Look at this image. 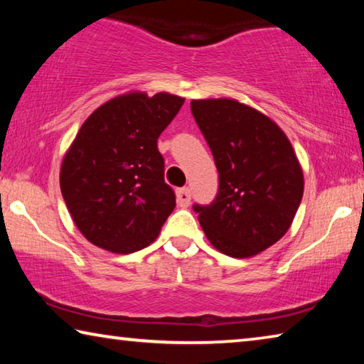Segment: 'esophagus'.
Returning a JSON list of instances; mask_svg holds the SVG:
<instances>
[{
  "label": "esophagus",
  "instance_id": "obj_1",
  "mask_svg": "<svg viewBox=\"0 0 364 364\" xmlns=\"http://www.w3.org/2000/svg\"><path fill=\"white\" fill-rule=\"evenodd\" d=\"M176 202L180 207H188L191 204V191L188 188H181L176 191Z\"/></svg>",
  "mask_w": 364,
  "mask_h": 364
}]
</instances>
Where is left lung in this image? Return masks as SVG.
Wrapping results in <instances>:
<instances>
[{
	"label": "left lung",
	"mask_w": 364,
	"mask_h": 364,
	"mask_svg": "<svg viewBox=\"0 0 364 364\" xmlns=\"http://www.w3.org/2000/svg\"><path fill=\"white\" fill-rule=\"evenodd\" d=\"M218 170V194L194 205L215 249L232 258L260 254L291 228L304 196V171L276 123L236 100L191 101Z\"/></svg>",
	"instance_id": "left-lung-1"
}]
</instances>
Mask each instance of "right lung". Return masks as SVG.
<instances>
[{"instance_id":"obj_1","label":"right lung","mask_w":364,"mask_h":364,"mask_svg":"<svg viewBox=\"0 0 364 364\" xmlns=\"http://www.w3.org/2000/svg\"><path fill=\"white\" fill-rule=\"evenodd\" d=\"M184 97L130 91L104 102L80 128L60 165V191L91 244L132 254L156 241L176 205L157 139Z\"/></svg>"}]
</instances>
